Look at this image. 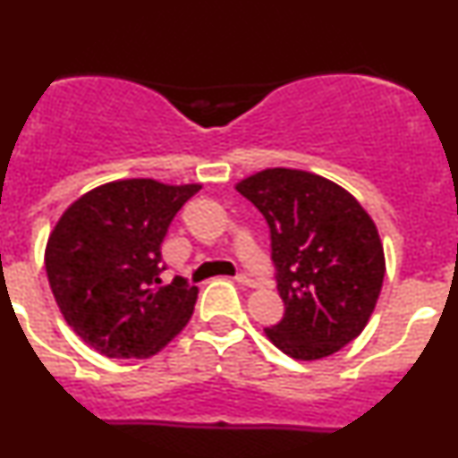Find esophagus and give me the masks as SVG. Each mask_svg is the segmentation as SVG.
Here are the masks:
<instances>
[{
	"instance_id": "34e87169",
	"label": "esophagus",
	"mask_w": 458,
	"mask_h": 458,
	"mask_svg": "<svg viewBox=\"0 0 458 458\" xmlns=\"http://www.w3.org/2000/svg\"><path fill=\"white\" fill-rule=\"evenodd\" d=\"M234 281H237L239 285H245V287H259V283L254 281L252 276H248V274H237V276H234Z\"/></svg>"
}]
</instances>
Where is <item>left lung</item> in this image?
Returning a JSON list of instances; mask_svg holds the SVG:
<instances>
[{"instance_id": "obj_1", "label": "left lung", "mask_w": 458, "mask_h": 458, "mask_svg": "<svg viewBox=\"0 0 458 458\" xmlns=\"http://www.w3.org/2000/svg\"><path fill=\"white\" fill-rule=\"evenodd\" d=\"M237 191L266 216L285 302L266 335L293 360L334 355L362 334L382 292L386 261L373 219L343 186L296 168H266Z\"/></svg>"}]
</instances>
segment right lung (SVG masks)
<instances>
[{"label":"right lung","instance_id":"1","mask_svg":"<svg viewBox=\"0 0 458 458\" xmlns=\"http://www.w3.org/2000/svg\"><path fill=\"white\" fill-rule=\"evenodd\" d=\"M199 184L118 180L85 192L46 245L50 290L74 334L107 358L156 355L191 320L197 287L162 285L166 230Z\"/></svg>","mask_w":458,"mask_h":458}]
</instances>
